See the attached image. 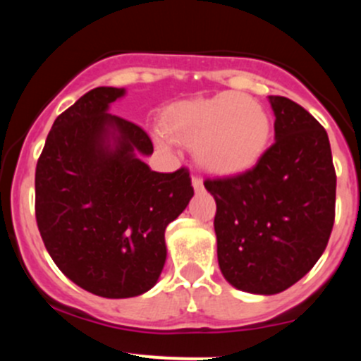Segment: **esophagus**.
<instances>
[{"mask_svg": "<svg viewBox=\"0 0 361 361\" xmlns=\"http://www.w3.org/2000/svg\"><path fill=\"white\" fill-rule=\"evenodd\" d=\"M192 185H193V190H195V192H197V193L204 192V181H202L198 176H193V178H192Z\"/></svg>", "mask_w": 361, "mask_h": 361, "instance_id": "1", "label": "esophagus"}]
</instances>
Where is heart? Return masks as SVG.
Listing matches in <instances>:
<instances>
[{"instance_id":"obj_1","label":"heart","mask_w":361,"mask_h":361,"mask_svg":"<svg viewBox=\"0 0 361 361\" xmlns=\"http://www.w3.org/2000/svg\"><path fill=\"white\" fill-rule=\"evenodd\" d=\"M168 135L195 146L198 163L219 175L255 166L271 137V120L259 102L227 91L178 106L164 123Z\"/></svg>"}]
</instances>
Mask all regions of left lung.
Masks as SVG:
<instances>
[{"label": "left lung", "mask_w": 361, "mask_h": 361, "mask_svg": "<svg viewBox=\"0 0 361 361\" xmlns=\"http://www.w3.org/2000/svg\"><path fill=\"white\" fill-rule=\"evenodd\" d=\"M275 144L247 171L205 180L224 279L243 292L280 293L317 263L334 224L336 171L324 127L285 97H268Z\"/></svg>", "instance_id": "obj_1"}]
</instances>
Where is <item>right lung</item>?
Segmentation results:
<instances>
[{
  "mask_svg": "<svg viewBox=\"0 0 361 361\" xmlns=\"http://www.w3.org/2000/svg\"><path fill=\"white\" fill-rule=\"evenodd\" d=\"M123 88L100 86L62 111L35 169V217L57 268L105 299L156 285L166 261L164 231L188 205L186 168L157 173L149 135L109 114Z\"/></svg>",
  "mask_w": 361,
  "mask_h": 361,
  "instance_id": "obj_1",
  "label": "right lung"
}]
</instances>
